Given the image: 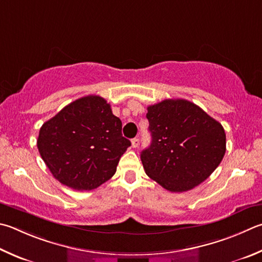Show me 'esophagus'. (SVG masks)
<instances>
[{
	"label": "esophagus",
	"instance_id": "1",
	"mask_svg": "<svg viewBox=\"0 0 262 262\" xmlns=\"http://www.w3.org/2000/svg\"><path fill=\"white\" fill-rule=\"evenodd\" d=\"M139 145H140V140L139 139H136V137H135V139L132 140V146L133 147H137Z\"/></svg>",
	"mask_w": 262,
	"mask_h": 262
}]
</instances>
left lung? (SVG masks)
<instances>
[{
	"label": "left lung",
	"instance_id": "1",
	"mask_svg": "<svg viewBox=\"0 0 262 262\" xmlns=\"http://www.w3.org/2000/svg\"><path fill=\"white\" fill-rule=\"evenodd\" d=\"M151 144L142 151L146 175L172 192L204 182L226 154L222 125L187 99H165L147 106Z\"/></svg>",
	"mask_w": 262,
	"mask_h": 262
}]
</instances>
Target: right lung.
<instances>
[{"label": "right lung", "instance_id": "add662e5", "mask_svg": "<svg viewBox=\"0 0 262 262\" xmlns=\"http://www.w3.org/2000/svg\"><path fill=\"white\" fill-rule=\"evenodd\" d=\"M105 99H77L40 128L37 149L56 180L75 190H93L115 175L130 141Z\"/></svg>", "mask_w": 262, "mask_h": 262}]
</instances>
